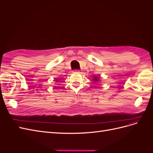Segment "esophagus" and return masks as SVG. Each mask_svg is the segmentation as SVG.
I'll list each match as a JSON object with an SVG mask.
<instances>
[{
	"instance_id": "obj_1",
	"label": "esophagus",
	"mask_w": 153,
	"mask_h": 153,
	"mask_svg": "<svg viewBox=\"0 0 153 153\" xmlns=\"http://www.w3.org/2000/svg\"><path fill=\"white\" fill-rule=\"evenodd\" d=\"M74 72H75V73H80V70H75V71H74Z\"/></svg>"
}]
</instances>
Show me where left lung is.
I'll use <instances>...</instances> for the list:
<instances>
[{"instance_id":"obj_1","label":"left lung","mask_w":153,"mask_h":153,"mask_svg":"<svg viewBox=\"0 0 153 153\" xmlns=\"http://www.w3.org/2000/svg\"><path fill=\"white\" fill-rule=\"evenodd\" d=\"M93 78H93V81H95V82L98 81V78L97 77V76H94Z\"/></svg>"}]
</instances>
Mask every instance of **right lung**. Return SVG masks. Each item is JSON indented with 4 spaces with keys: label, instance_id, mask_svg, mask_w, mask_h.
Listing matches in <instances>:
<instances>
[{
    "label": "right lung",
    "instance_id": "1",
    "mask_svg": "<svg viewBox=\"0 0 153 153\" xmlns=\"http://www.w3.org/2000/svg\"><path fill=\"white\" fill-rule=\"evenodd\" d=\"M57 81H58V80H57Z\"/></svg>",
    "mask_w": 153,
    "mask_h": 153
}]
</instances>
